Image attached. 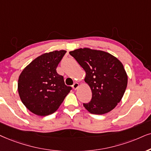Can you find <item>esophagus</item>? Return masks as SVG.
Instances as JSON below:
<instances>
[{
	"label": "esophagus",
	"mask_w": 151,
	"mask_h": 151,
	"mask_svg": "<svg viewBox=\"0 0 151 151\" xmlns=\"http://www.w3.org/2000/svg\"><path fill=\"white\" fill-rule=\"evenodd\" d=\"M79 84L78 83H77V82H75V83H74V84L72 85V88H73V89H74V90L77 89L78 87H79Z\"/></svg>",
	"instance_id": "esophagus-1"
}]
</instances>
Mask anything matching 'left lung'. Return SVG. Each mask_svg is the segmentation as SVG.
Returning a JSON list of instances; mask_svg holds the SVG:
<instances>
[{
    "instance_id": "left-lung-1",
    "label": "left lung",
    "mask_w": 151,
    "mask_h": 151,
    "mask_svg": "<svg viewBox=\"0 0 151 151\" xmlns=\"http://www.w3.org/2000/svg\"><path fill=\"white\" fill-rule=\"evenodd\" d=\"M85 70V81L92 91V99L83 106L90 113L104 114L116 107L123 98L127 76L123 64L116 57L102 51L88 48L70 51Z\"/></svg>"
}]
</instances>
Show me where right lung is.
<instances>
[{"label":"right lung","mask_w":151,"mask_h":151,"mask_svg":"<svg viewBox=\"0 0 151 151\" xmlns=\"http://www.w3.org/2000/svg\"><path fill=\"white\" fill-rule=\"evenodd\" d=\"M65 53L60 50L44 53L30 63L19 77L21 100L36 115L48 116L56 111L72 90L56 72Z\"/></svg>","instance_id":"right-lung-1"}]
</instances>
